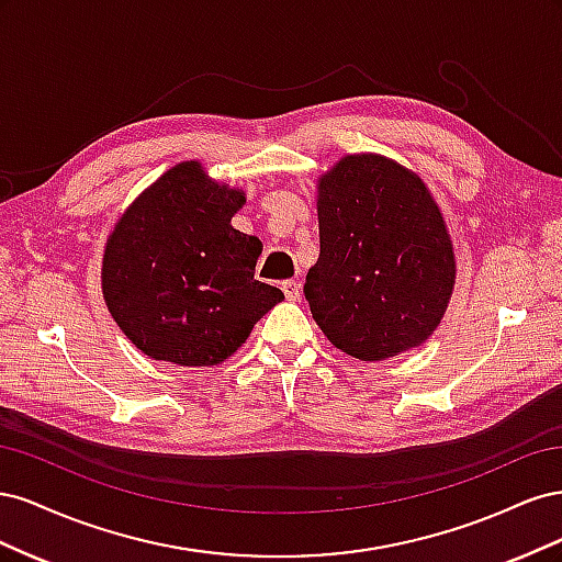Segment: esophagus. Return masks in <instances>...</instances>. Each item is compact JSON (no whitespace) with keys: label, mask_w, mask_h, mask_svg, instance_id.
<instances>
[{"label":"esophagus","mask_w":562,"mask_h":562,"mask_svg":"<svg viewBox=\"0 0 562 562\" xmlns=\"http://www.w3.org/2000/svg\"><path fill=\"white\" fill-rule=\"evenodd\" d=\"M281 291H283V295L288 297V300H300V283L297 281H283L281 283Z\"/></svg>","instance_id":"1"}]
</instances>
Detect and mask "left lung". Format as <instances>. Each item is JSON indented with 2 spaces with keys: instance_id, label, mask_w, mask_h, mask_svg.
Segmentation results:
<instances>
[{
  "instance_id": "1",
  "label": "left lung",
  "mask_w": 562,
  "mask_h": 562,
  "mask_svg": "<svg viewBox=\"0 0 562 562\" xmlns=\"http://www.w3.org/2000/svg\"><path fill=\"white\" fill-rule=\"evenodd\" d=\"M321 255L304 297L330 342L361 361L398 356L438 328L454 252L427 184L380 155H347L318 180Z\"/></svg>"
}]
</instances>
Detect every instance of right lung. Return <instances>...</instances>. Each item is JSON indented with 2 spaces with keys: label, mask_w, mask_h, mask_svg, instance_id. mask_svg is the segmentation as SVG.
I'll use <instances>...</instances> for the list:
<instances>
[{
  "label": "right lung",
  "mask_w": 562,
  "mask_h": 562,
  "mask_svg": "<svg viewBox=\"0 0 562 562\" xmlns=\"http://www.w3.org/2000/svg\"><path fill=\"white\" fill-rule=\"evenodd\" d=\"M244 192L182 161L135 199L110 234L103 297L116 326L155 361L217 366L283 300L255 279L262 244L232 227Z\"/></svg>",
  "instance_id": "1"
}]
</instances>
